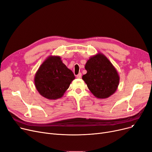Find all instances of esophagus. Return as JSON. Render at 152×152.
Returning <instances> with one entry per match:
<instances>
[{
    "instance_id": "obj_1",
    "label": "esophagus",
    "mask_w": 152,
    "mask_h": 152,
    "mask_svg": "<svg viewBox=\"0 0 152 152\" xmlns=\"http://www.w3.org/2000/svg\"><path fill=\"white\" fill-rule=\"evenodd\" d=\"M81 76H82V74L81 73V72H80V73H79V74L76 76V77H77V78H81Z\"/></svg>"
}]
</instances>
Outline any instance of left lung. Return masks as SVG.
<instances>
[{"label": "left lung", "mask_w": 152, "mask_h": 152, "mask_svg": "<svg viewBox=\"0 0 152 152\" xmlns=\"http://www.w3.org/2000/svg\"><path fill=\"white\" fill-rule=\"evenodd\" d=\"M87 73L82 79L91 93L99 99H106L114 94L120 77L114 65L101 53L89 58L85 64Z\"/></svg>", "instance_id": "1"}]
</instances>
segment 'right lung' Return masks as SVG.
I'll return each instance as SVG.
<instances>
[{"label": "right lung", "instance_id": "add662e5", "mask_svg": "<svg viewBox=\"0 0 152 152\" xmlns=\"http://www.w3.org/2000/svg\"><path fill=\"white\" fill-rule=\"evenodd\" d=\"M75 76L59 56H49L39 66L34 77L35 88L41 96L50 100L63 96Z\"/></svg>", "mask_w": 152, "mask_h": 152}]
</instances>
